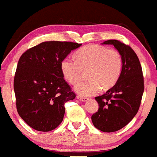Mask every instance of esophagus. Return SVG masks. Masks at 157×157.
Listing matches in <instances>:
<instances>
[{"mask_svg":"<svg viewBox=\"0 0 157 157\" xmlns=\"http://www.w3.org/2000/svg\"><path fill=\"white\" fill-rule=\"evenodd\" d=\"M77 98L78 100H80V101H82V102H86V101H87V99H88V98H86V97L80 96V95H78Z\"/></svg>","mask_w":157,"mask_h":157,"instance_id":"obj_1","label":"esophagus"}]
</instances>
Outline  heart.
<instances>
[{"mask_svg": "<svg viewBox=\"0 0 157 157\" xmlns=\"http://www.w3.org/2000/svg\"><path fill=\"white\" fill-rule=\"evenodd\" d=\"M75 61L65 58L60 65L64 78L72 86L82 80L85 71L89 79L75 88L82 96L95 95L101 89H110L116 85L121 75L123 61L119 51L99 44H91L75 53Z\"/></svg>", "mask_w": 157, "mask_h": 157, "instance_id": "obj_1", "label": "heart"}]
</instances>
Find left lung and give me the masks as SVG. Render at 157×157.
Masks as SVG:
<instances>
[{
	"mask_svg": "<svg viewBox=\"0 0 157 157\" xmlns=\"http://www.w3.org/2000/svg\"><path fill=\"white\" fill-rule=\"evenodd\" d=\"M104 44H113L123 61L119 80L105 94L95 97L98 112L92 116L94 126L105 132L119 130L136 115L144 91V79L140 60L132 48L118 40H108Z\"/></svg>",
	"mask_w": 157,
	"mask_h": 157,
	"instance_id": "1",
	"label": "left lung"
}]
</instances>
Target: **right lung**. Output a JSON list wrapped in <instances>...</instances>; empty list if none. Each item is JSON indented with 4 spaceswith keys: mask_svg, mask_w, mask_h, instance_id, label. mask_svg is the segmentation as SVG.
<instances>
[{
    "mask_svg": "<svg viewBox=\"0 0 157 157\" xmlns=\"http://www.w3.org/2000/svg\"><path fill=\"white\" fill-rule=\"evenodd\" d=\"M82 44L44 41L22 54L14 80L19 116L35 130L48 132L62 122L65 103L75 98L61 71L62 61Z\"/></svg>",
    "mask_w": 157,
    "mask_h": 157,
    "instance_id": "right-lung-1",
    "label": "right lung"
}]
</instances>
